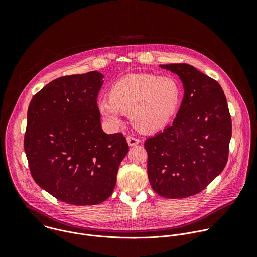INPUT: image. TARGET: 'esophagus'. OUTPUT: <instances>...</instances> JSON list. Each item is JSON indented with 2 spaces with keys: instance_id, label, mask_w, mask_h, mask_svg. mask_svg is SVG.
Segmentation results:
<instances>
[{
  "instance_id": "obj_1",
  "label": "esophagus",
  "mask_w": 257,
  "mask_h": 257,
  "mask_svg": "<svg viewBox=\"0 0 257 257\" xmlns=\"http://www.w3.org/2000/svg\"><path fill=\"white\" fill-rule=\"evenodd\" d=\"M127 142L130 146H134L140 142V139L133 137V136H127Z\"/></svg>"
}]
</instances>
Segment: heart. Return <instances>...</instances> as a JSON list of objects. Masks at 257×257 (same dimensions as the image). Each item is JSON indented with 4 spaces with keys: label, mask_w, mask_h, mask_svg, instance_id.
Returning a JSON list of instances; mask_svg holds the SVG:
<instances>
[{
    "label": "heart",
    "mask_w": 257,
    "mask_h": 257,
    "mask_svg": "<svg viewBox=\"0 0 257 257\" xmlns=\"http://www.w3.org/2000/svg\"><path fill=\"white\" fill-rule=\"evenodd\" d=\"M180 95V86L173 77L130 74L112 86L109 97L97 101V109L111 127L122 123V114H130L131 122L138 129L157 131L175 114Z\"/></svg>",
    "instance_id": "obj_1"
}]
</instances>
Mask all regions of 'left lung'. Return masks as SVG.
Masks as SVG:
<instances>
[{
  "label": "left lung",
  "mask_w": 257,
  "mask_h": 257,
  "mask_svg": "<svg viewBox=\"0 0 257 257\" xmlns=\"http://www.w3.org/2000/svg\"><path fill=\"white\" fill-rule=\"evenodd\" d=\"M179 76L184 87L172 126L145 140L153 189L166 198L201 192L226 167L232 120L224 90L188 64L160 65Z\"/></svg>",
  "instance_id": "1"
}]
</instances>
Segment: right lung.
<instances>
[{
	"label": "right lung",
	"mask_w": 257,
	"mask_h": 257,
	"mask_svg": "<svg viewBox=\"0 0 257 257\" xmlns=\"http://www.w3.org/2000/svg\"><path fill=\"white\" fill-rule=\"evenodd\" d=\"M97 71L57 78L33 95L24 151L36 184L57 199L94 205L112 195L129 146L122 133L101 129Z\"/></svg>",
	"instance_id": "obj_1"
}]
</instances>
